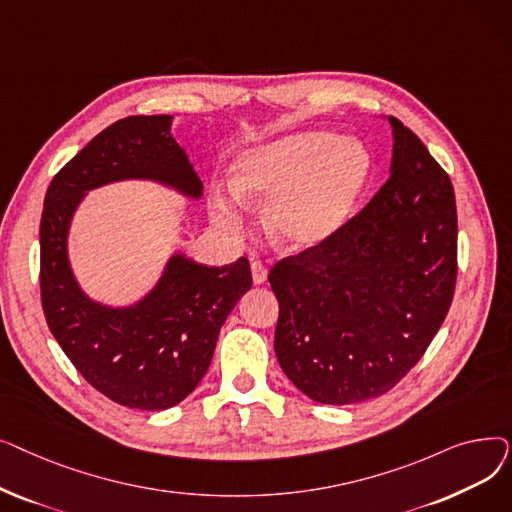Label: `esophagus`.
Masks as SVG:
<instances>
[{"mask_svg": "<svg viewBox=\"0 0 512 512\" xmlns=\"http://www.w3.org/2000/svg\"><path fill=\"white\" fill-rule=\"evenodd\" d=\"M251 274H253L255 284H263L267 280V267L261 261H253L251 263Z\"/></svg>", "mask_w": 512, "mask_h": 512, "instance_id": "1", "label": "esophagus"}]
</instances>
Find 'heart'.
<instances>
[{
    "label": "heart",
    "mask_w": 512,
    "mask_h": 512,
    "mask_svg": "<svg viewBox=\"0 0 512 512\" xmlns=\"http://www.w3.org/2000/svg\"><path fill=\"white\" fill-rule=\"evenodd\" d=\"M371 161L355 139L303 130L242 153L234 191L213 197L211 215L226 232H240L245 203H267V228L284 247L309 249L332 238L357 207Z\"/></svg>",
    "instance_id": "obj_1"
}]
</instances>
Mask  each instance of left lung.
I'll return each mask as SVG.
<instances>
[{
  "instance_id": "obj_1",
  "label": "left lung",
  "mask_w": 512,
  "mask_h": 512,
  "mask_svg": "<svg viewBox=\"0 0 512 512\" xmlns=\"http://www.w3.org/2000/svg\"><path fill=\"white\" fill-rule=\"evenodd\" d=\"M392 174L332 238L280 259L274 348L288 380L324 405L392 390L438 334L456 286L454 188L396 118Z\"/></svg>"
}]
</instances>
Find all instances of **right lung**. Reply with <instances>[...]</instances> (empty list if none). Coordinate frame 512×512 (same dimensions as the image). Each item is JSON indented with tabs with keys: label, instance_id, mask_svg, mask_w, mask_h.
<instances>
[{
	"label": "right lung",
	"instance_id": "obj_1",
	"mask_svg": "<svg viewBox=\"0 0 512 512\" xmlns=\"http://www.w3.org/2000/svg\"><path fill=\"white\" fill-rule=\"evenodd\" d=\"M172 116H128L101 130L53 176L41 213V305L76 371L122 407L161 411L191 394L228 313L251 288L249 259L207 267L174 255L159 284L128 309L80 292L66 253L76 205L91 188L151 178L199 197L201 180L170 134Z\"/></svg>",
	"mask_w": 512,
	"mask_h": 512
}]
</instances>
